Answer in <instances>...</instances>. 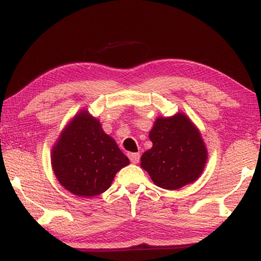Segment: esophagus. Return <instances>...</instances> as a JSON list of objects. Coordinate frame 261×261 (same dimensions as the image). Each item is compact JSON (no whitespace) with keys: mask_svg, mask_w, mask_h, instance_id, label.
I'll return each instance as SVG.
<instances>
[{"mask_svg":"<svg viewBox=\"0 0 261 261\" xmlns=\"http://www.w3.org/2000/svg\"><path fill=\"white\" fill-rule=\"evenodd\" d=\"M127 156H129L130 161H131L132 163H138L139 158H140L139 153H129V154H127Z\"/></svg>","mask_w":261,"mask_h":261,"instance_id":"1","label":"esophagus"}]
</instances>
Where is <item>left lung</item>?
Returning <instances> with one entry per match:
<instances>
[{
    "label": "left lung",
    "mask_w": 261,
    "mask_h": 261,
    "mask_svg": "<svg viewBox=\"0 0 261 261\" xmlns=\"http://www.w3.org/2000/svg\"><path fill=\"white\" fill-rule=\"evenodd\" d=\"M149 139L153 146L141 155L140 166L154 184L177 190L199 178L206 165L207 148L187 115L156 118Z\"/></svg>",
    "instance_id": "left-lung-1"
}]
</instances>
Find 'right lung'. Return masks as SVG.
<instances>
[{"instance_id": "add662e5", "label": "right lung", "mask_w": 261, "mask_h": 261, "mask_svg": "<svg viewBox=\"0 0 261 261\" xmlns=\"http://www.w3.org/2000/svg\"><path fill=\"white\" fill-rule=\"evenodd\" d=\"M130 163L100 121L82 110L62 131L51 151V167L63 188L79 197L105 192Z\"/></svg>"}]
</instances>
